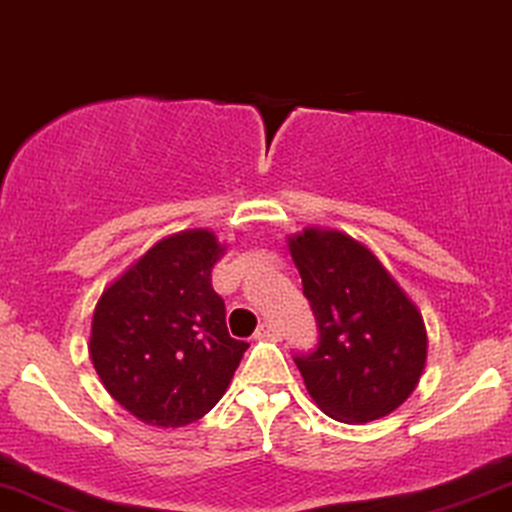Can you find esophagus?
Segmentation results:
<instances>
[{
  "mask_svg": "<svg viewBox=\"0 0 512 512\" xmlns=\"http://www.w3.org/2000/svg\"><path fill=\"white\" fill-rule=\"evenodd\" d=\"M255 338H269V341H279L281 329L276 324H272V322H264V324L257 326Z\"/></svg>",
  "mask_w": 512,
  "mask_h": 512,
  "instance_id": "obj_1",
  "label": "esophagus"
}]
</instances>
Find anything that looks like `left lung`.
<instances>
[{"label":"left lung","mask_w":512,"mask_h":512,"mask_svg":"<svg viewBox=\"0 0 512 512\" xmlns=\"http://www.w3.org/2000/svg\"><path fill=\"white\" fill-rule=\"evenodd\" d=\"M319 326L310 355H295L305 389L331 420L365 424L403 405L424 372L422 312L367 245L307 226L288 236Z\"/></svg>","instance_id":"1"}]
</instances>
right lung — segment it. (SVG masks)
I'll return each mask as SVG.
<instances>
[{
    "label": "right lung",
    "instance_id": "obj_1",
    "mask_svg": "<svg viewBox=\"0 0 512 512\" xmlns=\"http://www.w3.org/2000/svg\"><path fill=\"white\" fill-rule=\"evenodd\" d=\"M209 229L166 236L104 288L90 360L121 408L152 427L205 417L229 389L248 343L226 329L212 267L224 257Z\"/></svg>",
    "mask_w": 512,
    "mask_h": 512
}]
</instances>
